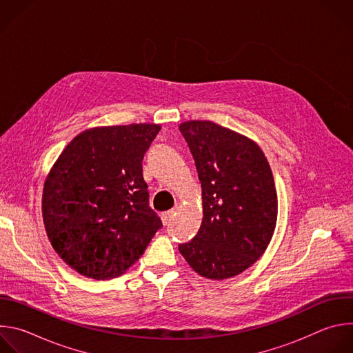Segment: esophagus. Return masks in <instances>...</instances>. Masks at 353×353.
I'll list each match as a JSON object with an SVG mask.
<instances>
[{
	"label": "esophagus",
	"mask_w": 353,
	"mask_h": 353,
	"mask_svg": "<svg viewBox=\"0 0 353 353\" xmlns=\"http://www.w3.org/2000/svg\"><path fill=\"white\" fill-rule=\"evenodd\" d=\"M174 214H176V212H174V210H170V211H166V212H163V214H162V216H161V218H162V222H163L165 225L170 223V221L173 219Z\"/></svg>",
	"instance_id": "1"
}]
</instances>
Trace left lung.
I'll list each match as a JSON object with an SVG mask.
<instances>
[{"mask_svg":"<svg viewBox=\"0 0 353 353\" xmlns=\"http://www.w3.org/2000/svg\"><path fill=\"white\" fill-rule=\"evenodd\" d=\"M179 128L203 187L204 212L196 236L179 251L201 276H236L264 254L275 230L270 163L254 141L216 123L191 120Z\"/></svg>","mask_w":353,"mask_h":353,"instance_id":"1","label":"left lung"}]
</instances>
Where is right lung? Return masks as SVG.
<instances>
[{
  "mask_svg": "<svg viewBox=\"0 0 353 353\" xmlns=\"http://www.w3.org/2000/svg\"><path fill=\"white\" fill-rule=\"evenodd\" d=\"M159 124L94 127L78 134L50 170L43 222L56 253L92 279L124 274L162 221L149 207L142 159Z\"/></svg>",
  "mask_w": 353,
  "mask_h": 353,
  "instance_id": "right-lung-1",
  "label": "right lung"
}]
</instances>
